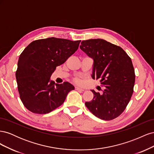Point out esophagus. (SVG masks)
I'll return each instance as SVG.
<instances>
[{"mask_svg": "<svg viewBox=\"0 0 154 154\" xmlns=\"http://www.w3.org/2000/svg\"><path fill=\"white\" fill-rule=\"evenodd\" d=\"M75 90H76V91H84V89H83V88H80V87H75Z\"/></svg>", "mask_w": 154, "mask_h": 154, "instance_id": "1", "label": "esophagus"}]
</instances>
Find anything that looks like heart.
I'll return each instance as SVG.
<instances>
[{
  "instance_id": "obj_1",
  "label": "heart",
  "mask_w": 154,
  "mask_h": 154,
  "mask_svg": "<svg viewBox=\"0 0 154 154\" xmlns=\"http://www.w3.org/2000/svg\"><path fill=\"white\" fill-rule=\"evenodd\" d=\"M72 80L76 83H81L82 82L81 76H75L74 78H73Z\"/></svg>"
}]
</instances>
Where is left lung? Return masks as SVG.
<instances>
[{"label":"left lung","instance_id":"left-lung-1","mask_svg":"<svg viewBox=\"0 0 154 154\" xmlns=\"http://www.w3.org/2000/svg\"><path fill=\"white\" fill-rule=\"evenodd\" d=\"M80 49L94 60L93 79L105 87L102 94L91 90L94 97L85 105L97 118L112 120L123 113L131 98L135 83L132 60L119 46L103 39L81 42Z\"/></svg>","mask_w":154,"mask_h":154}]
</instances>
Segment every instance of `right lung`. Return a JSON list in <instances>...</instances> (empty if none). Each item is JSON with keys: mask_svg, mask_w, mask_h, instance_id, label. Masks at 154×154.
Masks as SVG:
<instances>
[{"mask_svg": "<svg viewBox=\"0 0 154 154\" xmlns=\"http://www.w3.org/2000/svg\"><path fill=\"white\" fill-rule=\"evenodd\" d=\"M80 42L51 37L32 42L22 51L15 75L20 98L27 110L45 114L63 103L74 87L68 82L55 84L50 78L77 51Z\"/></svg>", "mask_w": 154, "mask_h": 154, "instance_id": "obj_1", "label": "right lung"}]
</instances>
